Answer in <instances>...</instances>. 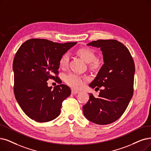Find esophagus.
I'll list each match as a JSON object with an SVG mask.
<instances>
[{"label":"esophagus","instance_id":"1","mask_svg":"<svg viewBox=\"0 0 151 151\" xmlns=\"http://www.w3.org/2000/svg\"><path fill=\"white\" fill-rule=\"evenodd\" d=\"M79 92L78 91V90H75V89H72V91H71V93H72V94H73V95H75V94H77V93H79Z\"/></svg>","mask_w":151,"mask_h":151}]
</instances>
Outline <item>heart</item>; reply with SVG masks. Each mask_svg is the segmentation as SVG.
I'll return each instance as SVG.
<instances>
[{
    "label": "heart",
    "mask_w": 151,
    "mask_h": 151,
    "mask_svg": "<svg viewBox=\"0 0 151 151\" xmlns=\"http://www.w3.org/2000/svg\"><path fill=\"white\" fill-rule=\"evenodd\" d=\"M77 54L84 61L89 64L90 67L92 69H96L99 64L95 61V53L89 48H81L77 51ZM69 61V55L68 52L64 53L60 58L59 63L60 67L65 68L67 67ZM65 81L68 85L74 88H80L83 85L84 78L77 74L70 73L65 76Z\"/></svg>",
    "instance_id": "obj_1"
}]
</instances>
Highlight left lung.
<instances>
[{
	"label": "left lung",
	"mask_w": 151,
	"mask_h": 151,
	"mask_svg": "<svg viewBox=\"0 0 151 151\" xmlns=\"http://www.w3.org/2000/svg\"><path fill=\"white\" fill-rule=\"evenodd\" d=\"M87 45L100 48L104 64L89 85L101 87L99 95L90 93L83 113L95 124H110L121 117L133 95L134 63L128 48L117 40H99Z\"/></svg>",
	"instance_id": "left-lung-1"
}]
</instances>
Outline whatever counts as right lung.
<instances>
[{
    "label": "right lung",
    "mask_w": 151,
    "mask_h": 151,
    "mask_svg": "<svg viewBox=\"0 0 151 151\" xmlns=\"http://www.w3.org/2000/svg\"><path fill=\"white\" fill-rule=\"evenodd\" d=\"M77 44L54 43L45 39H31L17 51L13 63L14 94L27 115L37 122H47L61 113L63 101L70 96V88L61 84L58 77L59 61L63 55ZM49 78L60 83L52 89Z\"/></svg>",
    "instance_id": "obj_1"
}]
</instances>
